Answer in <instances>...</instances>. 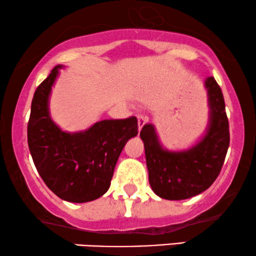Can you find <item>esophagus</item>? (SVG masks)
I'll use <instances>...</instances> for the list:
<instances>
[{
  "mask_svg": "<svg viewBox=\"0 0 256 256\" xmlns=\"http://www.w3.org/2000/svg\"><path fill=\"white\" fill-rule=\"evenodd\" d=\"M138 130H141L142 127H144V126L147 124L148 118H147V116H144V115H138Z\"/></svg>",
  "mask_w": 256,
  "mask_h": 256,
  "instance_id": "1",
  "label": "esophagus"
}]
</instances>
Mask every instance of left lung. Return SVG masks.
<instances>
[{"label":"left lung","mask_w":256,"mask_h":256,"mask_svg":"<svg viewBox=\"0 0 256 256\" xmlns=\"http://www.w3.org/2000/svg\"><path fill=\"white\" fill-rule=\"evenodd\" d=\"M208 94L209 124L196 144L186 150L162 147L152 124H144L140 136L144 144L149 184L166 200H184L208 189L220 174L230 147V124L224 95L214 78L204 82Z\"/></svg>","instance_id":"8db88e82"}]
</instances>
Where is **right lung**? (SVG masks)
Segmentation results:
<instances>
[{"label":"right lung","mask_w":256,"mask_h":256,"mask_svg":"<svg viewBox=\"0 0 256 256\" xmlns=\"http://www.w3.org/2000/svg\"><path fill=\"white\" fill-rule=\"evenodd\" d=\"M61 68L56 66L35 90L28 146L40 176L52 193L82 204L96 200L110 187L122 149L138 132V118L104 120L84 132H62L49 114V95Z\"/></svg>","instance_id":"add662e5"}]
</instances>
